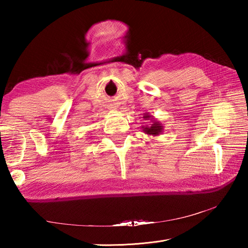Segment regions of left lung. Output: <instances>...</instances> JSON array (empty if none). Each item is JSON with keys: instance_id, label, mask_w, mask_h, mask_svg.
<instances>
[{"instance_id": "8db88e82", "label": "left lung", "mask_w": 248, "mask_h": 248, "mask_svg": "<svg viewBox=\"0 0 248 248\" xmlns=\"http://www.w3.org/2000/svg\"><path fill=\"white\" fill-rule=\"evenodd\" d=\"M143 118L145 120H149L151 119V121H152V124H151L150 125H142V130H143V132L149 134V136H153V137H157L159 136L163 132V124H159L157 120H155L153 118V116H151L150 114H148V112H145Z\"/></svg>"}]
</instances>
